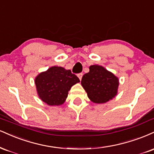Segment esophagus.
<instances>
[{"label":"esophagus","instance_id":"34e87169","mask_svg":"<svg viewBox=\"0 0 154 154\" xmlns=\"http://www.w3.org/2000/svg\"><path fill=\"white\" fill-rule=\"evenodd\" d=\"M82 75H83V74H82V73H79V74H78V75H77V77H79V80H81V79H82Z\"/></svg>","mask_w":154,"mask_h":154}]
</instances>
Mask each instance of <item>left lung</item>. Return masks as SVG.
<instances>
[{
    "mask_svg": "<svg viewBox=\"0 0 154 154\" xmlns=\"http://www.w3.org/2000/svg\"><path fill=\"white\" fill-rule=\"evenodd\" d=\"M83 75L81 85L92 103L103 104L117 95L119 79L104 66L94 64Z\"/></svg>",
    "mask_w": 154,
    "mask_h": 154,
    "instance_id": "1",
    "label": "left lung"
}]
</instances>
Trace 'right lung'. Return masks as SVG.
<instances>
[{
	"instance_id": "add662e5",
	"label": "right lung",
	"mask_w": 154,
	"mask_h": 154,
	"mask_svg": "<svg viewBox=\"0 0 154 154\" xmlns=\"http://www.w3.org/2000/svg\"><path fill=\"white\" fill-rule=\"evenodd\" d=\"M78 82V77L69 69L57 66L41 72L35 78L38 96L50 106L62 105L72 87Z\"/></svg>"
}]
</instances>
